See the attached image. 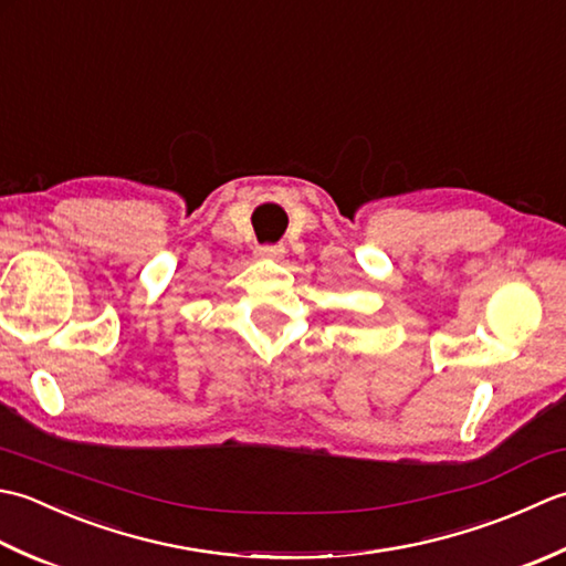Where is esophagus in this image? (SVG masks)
Listing matches in <instances>:
<instances>
[{"mask_svg":"<svg viewBox=\"0 0 566 566\" xmlns=\"http://www.w3.org/2000/svg\"><path fill=\"white\" fill-rule=\"evenodd\" d=\"M256 256L259 259H271V261H279L285 256V247L281 244H266V247H259L256 249Z\"/></svg>","mask_w":566,"mask_h":566,"instance_id":"34e87169","label":"esophagus"}]
</instances>
